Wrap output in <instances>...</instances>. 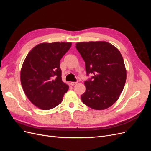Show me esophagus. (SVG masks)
Masks as SVG:
<instances>
[{
  "instance_id": "obj_1",
  "label": "esophagus",
  "mask_w": 151,
  "mask_h": 151,
  "mask_svg": "<svg viewBox=\"0 0 151 151\" xmlns=\"http://www.w3.org/2000/svg\"><path fill=\"white\" fill-rule=\"evenodd\" d=\"M70 85H71V86H74V85H76V84H77V82H71V83H70Z\"/></svg>"
}]
</instances>
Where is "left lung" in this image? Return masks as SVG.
<instances>
[{
	"instance_id": "obj_1",
	"label": "left lung",
	"mask_w": 151,
	"mask_h": 151,
	"mask_svg": "<svg viewBox=\"0 0 151 151\" xmlns=\"http://www.w3.org/2000/svg\"><path fill=\"white\" fill-rule=\"evenodd\" d=\"M76 47L85 62L86 75L93 76L84 82L82 101L96 110L110 107L119 98L127 78L120 51L106 42L77 43Z\"/></svg>"
}]
</instances>
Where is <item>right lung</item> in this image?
Listing matches in <instances>:
<instances>
[{"mask_svg":"<svg viewBox=\"0 0 151 151\" xmlns=\"http://www.w3.org/2000/svg\"><path fill=\"white\" fill-rule=\"evenodd\" d=\"M71 43H43L26 56L21 70V83L29 101L43 110L56 107L62 101L68 86L62 80L60 61Z\"/></svg>","mask_w":151,"mask_h":151,"instance_id":"obj_1","label":"right lung"}]
</instances>
